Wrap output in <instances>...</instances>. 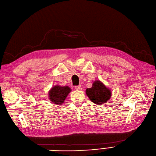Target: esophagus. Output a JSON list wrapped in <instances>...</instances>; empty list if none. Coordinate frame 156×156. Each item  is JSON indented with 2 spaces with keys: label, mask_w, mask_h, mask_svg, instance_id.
Segmentation results:
<instances>
[{
  "label": "esophagus",
  "mask_w": 156,
  "mask_h": 156,
  "mask_svg": "<svg viewBox=\"0 0 156 156\" xmlns=\"http://www.w3.org/2000/svg\"><path fill=\"white\" fill-rule=\"evenodd\" d=\"M74 89H75L76 90H81V89H82V88H81V87L79 85V86H76Z\"/></svg>",
  "instance_id": "esophagus-1"
}]
</instances>
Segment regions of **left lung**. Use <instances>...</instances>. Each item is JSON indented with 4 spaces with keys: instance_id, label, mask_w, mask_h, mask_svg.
Returning a JSON list of instances; mask_svg holds the SVG:
<instances>
[{
    "instance_id": "1",
    "label": "left lung",
    "mask_w": 156,
    "mask_h": 156,
    "mask_svg": "<svg viewBox=\"0 0 156 156\" xmlns=\"http://www.w3.org/2000/svg\"><path fill=\"white\" fill-rule=\"evenodd\" d=\"M85 92L92 102L98 105L105 103L112 97L111 90L100 80H95L92 87L88 88Z\"/></svg>"
}]
</instances>
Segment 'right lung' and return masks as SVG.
<instances>
[{"mask_svg":"<svg viewBox=\"0 0 156 156\" xmlns=\"http://www.w3.org/2000/svg\"><path fill=\"white\" fill-rule=\"evenodd\" d=\"M71 92V89L68 86L55 85L48 92L49 99L53 104L61 105Z\"/></svg>","mask_w":156,"mask_h":156,"instance_id":"right-lung-1","label":"right lung"}]
</instances>
